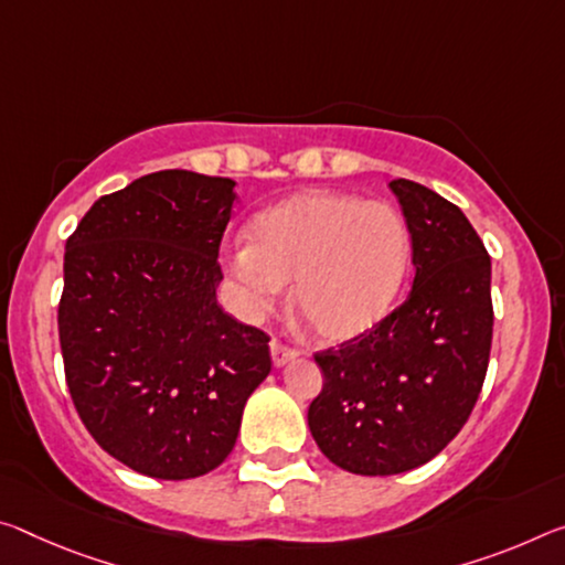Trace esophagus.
Listing matches in <instances>:
<instances>
[{
  "instance_id": "1",
  "label": "esophagus",
  "mask_w": 565,
  "mask_h": 565,
  "mask_svg": "<svg viewBox=\"0 0 565 565\" xmlns=\"http://www.w3.org/2000/svg\"><path fill=\"white\" fill-rule=\"evenodd\" d=\"M297 354H299L297 349L279 342V339H274V342H271V362H274V366H284L286 362L297 360Z\"/></svg>"
}]
</instances>
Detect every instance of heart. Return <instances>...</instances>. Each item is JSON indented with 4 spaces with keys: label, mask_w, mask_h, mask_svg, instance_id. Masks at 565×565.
<instances>
[{
    "label": "heart",
    "mask_w": 565,
    "mask_h": 565,
    "mask_svg": "<svg viewBox=\"0 0 565 565\" xmlns=\"http://www.w3.org/2000/svg\"><path fill=\"white\" fill-rule=\"evenodd\" d=\"M409 262V228L390 203L309 191L258 213L226 268L244 315L271 311L294 284L297 315L319 339L342 344L390 315Z\"/></svg>",
    "instance_id": "heart-1"
}]
</instances>
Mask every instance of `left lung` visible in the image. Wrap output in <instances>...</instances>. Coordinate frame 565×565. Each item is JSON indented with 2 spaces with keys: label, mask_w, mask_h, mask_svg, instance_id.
<instances>
[{
  "label": "left lung",
  "mask_w": 565,
  "mask_h": 565,
  "mask_svg": "<svg viewBox=\"0 0 565 565\" xmlns=\"http://www.w3.org/2000/svg\"><path fill=\"white\" fill-rule=\"evenodd\" d=\"M412 236L409 297L366 334L317 352L309 405L319 450L354 476L433 460L468 423L492 342L490 256L458 205L415 181L390 183Z\"/></svg>",
  "instance_id": "left-lung-1"
}]
</instances>
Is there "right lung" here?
Listing matches in <instances>:
<instances>
[{
    "instance_id": "add662e5",
    "label": "right lung",
    "mask_w": 565,
    "mask_h": 565,
    "mask_svg": "<svg viewBox=\"0 0 565 565\" xmlns=\"http://www.w3.org/2000/svg\"><path fill=\"white\" fill-rule=\"evenodd\" d=\"M231 178L158 170L93 203L65 246L57 327L87 433L160 480L211 472L271 372L268 337L218 307Z\"/></svg>"
}]
</instances>
